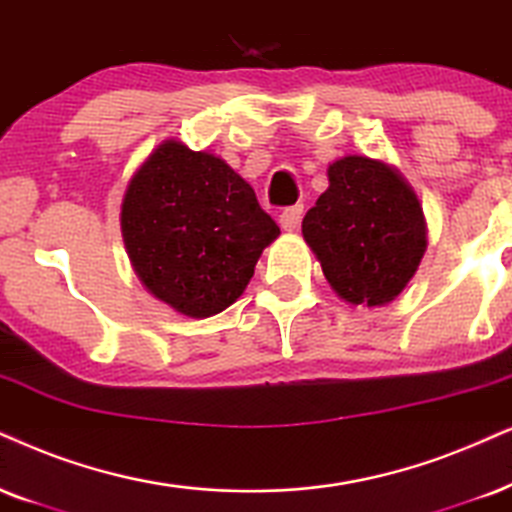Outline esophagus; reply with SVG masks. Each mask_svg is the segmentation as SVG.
Instances as JSON below:
<instances>
[{"label":"esophagus","mask_w":512,"mask_h":512,"mask_svg":"<svg viewBox=\"0 0 512 512\" xmlns=\"http://www.w3.org/2000/svg\"><path fill=\"white\" fill-rule=\"evenodd\" d=\"M302 205H295V208H286L278 215V224H281L283 231H297V226H300V219H302Z\"/></svg>","instance_id":"1"}]
</instances>
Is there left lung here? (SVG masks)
<instances>
[{
  "label": "left lung",
  "instance_id": "obj_1",
  "mask_svg": "<svg viewBox=\"0 0 512 512\" xmlns=\"http://www.w3.org/2000/svg\"><path fill=\"white\" fill-rule=\"evenodd\" d=\"M323 276L347 304L383 307L428 250L423 205L397 167L368 155L328 165V189L302 219Z\"/></svg>",
  "mask_w": 512,
  "mask_h": 512
}]
</instances>
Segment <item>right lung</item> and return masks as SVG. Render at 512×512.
<instances>
[{"label":"right lung","mask_w":512,"mask_h":512,"mask_svg":"<svg viewBox=\"0 0 512 512\" xmlns=\"http://www.w3.org/2000/svg\"><path fill=\"white\" fill-rule=\"evenodd\" d=\"M120 229L144 288L189 319L234 304L281 234L226 160L179 139H165L132 174Z\"/></svg>","instance_id":"right-lung-1"}]
</instances>
